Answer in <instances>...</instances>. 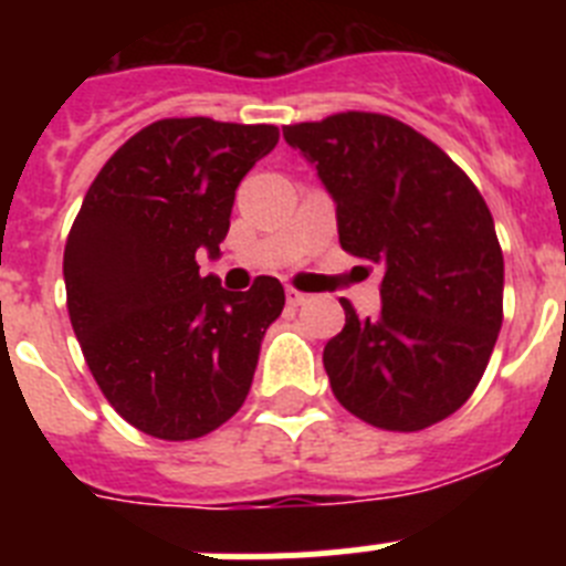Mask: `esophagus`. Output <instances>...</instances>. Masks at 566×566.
Masks as SVG:
<instances>
[{
	"label": "esophagus",
	"instance_id": "obj_1",
	"mask_svg": "<svg viewBox=\"0 0 566 566\" xmlns=\"http://www.w3.org/2000/svg\"><path fill=\"white\" fill-rule=\"evenodd\" d=\"M306 300H308V294L297 292V289H292V286L286 289V303H289V306H303Z\"/></svg>",
	"mask_w": 566,
	"mask_h": 566
}]
</instances>
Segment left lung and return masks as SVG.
Returning <instances> with one entry per match:
<instances>
[{
	"label": "left lung",
	"instance_id": "8db88e82",
	"mask_svg": "<svg viewBox=\"0 0 566 566\" xmlns=\"http://www.w3.org/2000/svg\"><path fill=\"white\" fill-rule=\"evenodd\" d=\"M337 201L339 247L382 269V314L345 326L323 365L343 405L411 433L476 391L504 317V258L482 192L431 138L382 113L283 127ZM371 269V266H368Z\"/></svg>",
	"mask_w": 566,
	"mask_h": 566
}]
</instances>
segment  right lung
Masks as SVG:
<instances>
[{
    "mask_svg": "<svg viewBox=\"0 0 566 566\" xmlns=\"http://www.w3.org/2000/svg\"><path fill=\"white\" fill-rule=\"evenodd\" d=\"M277 138L274 124L203 115L147 124L109 155L70 227V323L107 402L147 437H207L252 388L286 292L266 274L227 292L195 254H221L234 189Z\"/></svg>",
    "mask_w": 566,
    "mask_h": 566,
    "instance_id": "right-lung-1",
    "label": "right lung"
}]
</instances>
